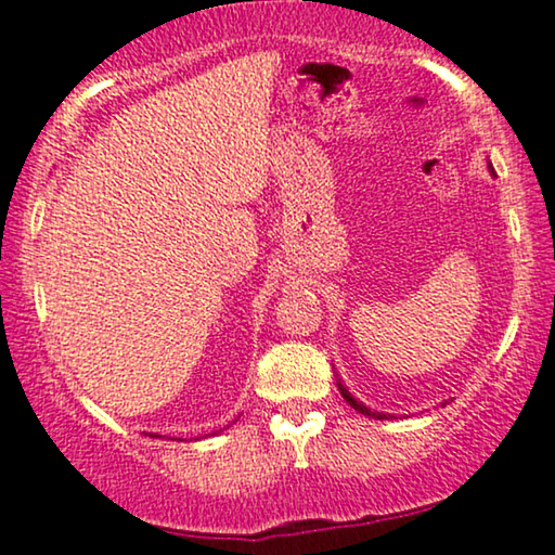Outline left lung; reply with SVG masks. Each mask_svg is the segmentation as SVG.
Listing matches in <instances>:
<instances>
[{
	"label": "left lung",
	"mask_w": 555,
	"mask_h": 555,
	"mask_svg": "<svg viewBox=\"0 0 555 555\" xmlns=\"http://www.w3.org/2000/svg\"><path fill=\"white\" fill-rule=\"evenodd\" d=\"M340 395H343V399H346V402H348L350 406H353V410H359L361 415H371V417H376V420H384V417H387V415H382V412H371L369 406H363V404L359 402V399L350 397V391H348V389H343V387H340Z\"/></svg>",
	"instance_id": "8db88e82"
}]
</instances>
